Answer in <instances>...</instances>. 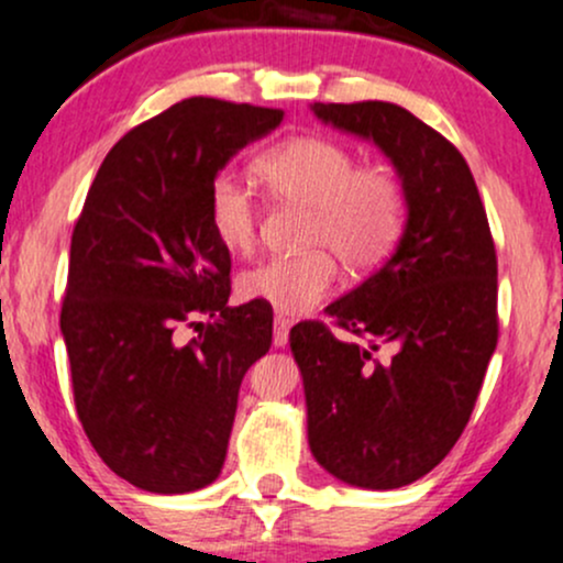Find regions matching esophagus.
<instances>
[{"label": "esophagus", "mask_w": 563, "mask_h": 563, "mask_svg": "<svg viewBox=\"0 0 563 563\" xmlns=\"http://www.w3.org/2000/svg\"><path fill=\"white\" fill-rule=\"evenodd\" d=\"M289 341V319L284 313H276L274 319V346H287Z\"/></svg>", "instance_id": "1"}]
</instances>
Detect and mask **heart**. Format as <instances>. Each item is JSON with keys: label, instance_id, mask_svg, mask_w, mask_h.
I'll use <instances>...</instances> for the list:
<instances>
[{"label": "heart", "instance_id": "heart-1", "mask_svg": "<svg viewBox=\"0 0 563 563\" xmlns=\"http://www.w3.org/2000/svg\"><path fill=\"white\" fill-rule=\"evenodd\" d=\"M255 177L284 203L311 211L306 246L295 257H271L239 276L246 300L300 313L322 303L338 282V260L371 271L397 246L408 220L402 179L384 163H356L346 144L328 136H292L265 150ZM209 231L222 250L246 255L257 244L260 211L239 179L220 174L207 190ZM333 251L330 253L329 250Z\"/></svg>", "mask_w": 563, "mask_h": 563}]
</instances>
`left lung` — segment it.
I'll list each match as a JSON object with an SVG mask.
<instances>
[{
	"instance_id": "1",
	"label": "left lung",
	"mask_w": 563,
	"mask_h": 563,
	"mask_svg": "<svg viewBox=\"0 0 563 563\" xmlns=\"http://www.w3.org/2000/svg\"><path fill=\"white\" fill-rule=\"evenodd\" d=\"M313 112L389 155L408 225L395 255L328 306L332 327L356 339L319 319L289 332L308 443L352 486L400 488L438 467L473 416L499 338L497 250L467 161L424 120L391 101H317Z\"/></svg>"
}]
</instances>
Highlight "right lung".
<instances>
[{
    "instance_id": "add662e5",
    "label": "right lung",
    "mask_w": 563,
    "mask_h": 563,
    "mask_svg": "<svg viewBox=\"0 0 563 563\" xmlns=\"http://www.w3.org/2000/svg\"><path fill=\"white\" fill-rule=\"evenodd\" d=\"M282 118L179 101L114 144L77 217L62 303L77 419L107 467L144 492L220 475L241 380L271 349L274 311L228 306L231 252L209 231L207 190ZM183 329L199 335L183 342Z\"/></svg>"
}]
</instances>
